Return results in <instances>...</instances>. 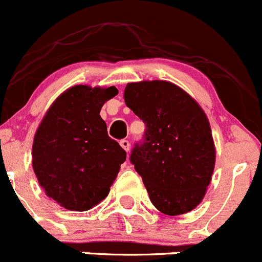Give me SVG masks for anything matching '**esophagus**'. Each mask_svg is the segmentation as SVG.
Instances as JSON below:
<instances>
[{
    "instance_id": "1",
    "label": "esophagus",
    "mask_w": 262,
    "mask_h": 262,
    "mask_svg": "<svg viewBox=\"0 0 262 262\" xmlns=\"http://www.w3.org/2000/svg\"><path fill=\"white\" fill-rule=\"evenodd\" d=\"M120 145L126 150V151H128V150H130V141H128V140H126V139L121 140Z\"/></svg>"
}]
</instances>
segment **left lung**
I'll list each match as a JSON object with an SVG mask.
<instances>
[{"label":"left lung","mask_w":262,"mask_h":262,"mask_svg":"<svg viewBox=\"0 0 262 262\" xmlns=\"http://www.w3.org/2000/svg\"><path fill=\"white\" fill-rule=\"evenodd\" d=\"M123 98L146 125L130 162L151 204L165 215L193 210L205 196L215 165L205 112L185 90L162 80L130 82Z\"/></svg>","instance_id":"1"}]
</instances>
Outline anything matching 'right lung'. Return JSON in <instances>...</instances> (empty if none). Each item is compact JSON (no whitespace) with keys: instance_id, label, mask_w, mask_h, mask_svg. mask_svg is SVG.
<instances>
[{"instance_id":"add662e5","label":"right lung","mask_w":262,"mask_h":262,"mask_svg":"<svg viewBox=\"0 0 262 262\" xmlns=\"http://www.w3.org/2000/svg\"><path fill=\"white\" fill-rule=\"evenodd\" d=\"M115 86L75 85L47 111L33 141V169L48 198L67 210L86 211L110 193L126 151L108 136L103 104Z\"/></svg>"}]
</instances>
